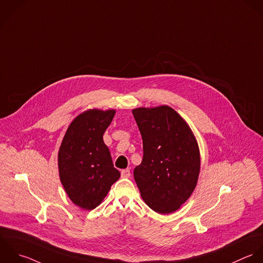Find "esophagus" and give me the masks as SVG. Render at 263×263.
<instances>
[{"label": "esophagus", "instance_id": "esophagus-1", "mask_svg": "<svg viewBox=\"0 0 263 263\" xmlns=\"http://www.w3.org/2000/svg\"><path fill=\"white\" fill-rule=\"evenodd\" d=\"M121 176L124 177V178H129L131 176V173H130V170L129 169H124L121 171Z\"/></svg>", "mask_w": 263, "mask_h": 263}]
</instances>
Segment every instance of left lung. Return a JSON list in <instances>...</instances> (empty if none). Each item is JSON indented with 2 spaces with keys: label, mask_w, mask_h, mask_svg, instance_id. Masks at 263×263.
<instances>
[{
  "label": "left lung",
  "mask_w": 263,
  "mask_h": 263,
  "mask_svg": "<svg viewBox=\"0 0 263 263\" xmlns=\"http://www.w3.org/2000/svg\"><path fill=\"white\" fill-rule=\"evenodd\" d=\"M142 137L143 159L134 169L141 198L154 211L172 213L193 194L200 151L186 122L170 106L132 110Z\"/></svg>",
  "instance_id": "8db88e82"
}]
</instances>
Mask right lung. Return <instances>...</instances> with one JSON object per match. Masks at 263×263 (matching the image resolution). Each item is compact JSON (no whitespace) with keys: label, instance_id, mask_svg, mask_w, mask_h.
Returning a JSON list of instances; mask_svg holds the SVG:
<instances>
[{"label":"right lung","instance_id":"add662e5","mask_svg":"<svg viewBox=\"0 0 263 263\" xmlns=\"http://www.w3.org/2000/svg\"><path fill=\"white\" fill-rule=\"evenodd\" d=\"M115 114V109H89L79 115L59 148L60 181L70 201L85 210L96 208L121 176L103 142Z\"/></svg>","mask_w":263,"mask_h":263}]
</instances>
